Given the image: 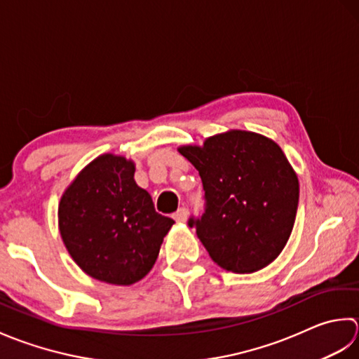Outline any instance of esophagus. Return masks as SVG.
Masks as SVG:
<instances>
[{
	"instance_id": "34e87169",
	"label": "esophagus",
	"mask_w": 359,
	"mask_h": 359,
	"mask_svg": "<svg viewBox=\"0 0 359 359\" xmlns=\"http://www.w3.org/2000/svg\"><path fill=\"white\" fill-rule=\"evenodd\" d=\"M187 209L186 208H181V209H178L177 212H175L173 214V218H175V222H178V223H184L186 220H187Z\"/></svg>"
}]
</instances>
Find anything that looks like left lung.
<instances>
[{
    "label": "left lung",
    "instance_id": "obj_1",
    "mask_svg": "<svg viewBox=\"0 0 359 359\" xmlns=\"http://www.w3.org/2000/svg\"><path fill=\"white\" fill-rule=\"evenodd\" d=\"M178 151L198 170L206 212L190 218L218 266L250 274L268 266L291 236L299 180L279 144L246 130L208 137Z\"/></svg>",
    "mask_w": 359,
    "mask_h": 359
}]
</instances>
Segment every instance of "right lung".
Instances as JSON below:
<instances>
[{
  "instance_id": "add662e5",
  "label": "right lung",
  "mask_w": 359,
  "mask_h": 359,
  "mask_svg": "<svg viewBox=\"0 0 359 359\" xmlns=\"http://www.w3.org/2000/svg\"><path fill=\"white\" fill-rule=\"evenodd\" d=\"M136 165L104 153L77 173L58 203V231L69 255L93 279L128 287L155 265L173 226L135 181Z\"/></svg>"
}]
</instances>
